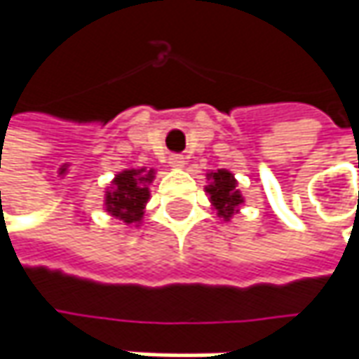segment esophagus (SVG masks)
<instances>
[{
  "label": "esophagus",
  "instance_id": "1",
  "mask_svg": "<svg viewBox=\"0 0 359 359\" xmlns=\"http://www.w3.org/2000/svg\"><path fill=\"white\" fill-rule=\"evenodd\" d=\"M170 165L180 170V168L186 165V158H184V156H170Z\"/></svg>",
  "mask_w": 359,
  "mask_h": 359
}]
</instances>
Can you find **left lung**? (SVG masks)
Returning a JSON list of instances; mask_svg holds the SVG:
<instances>
[{"label": "left lung", "instance_id": "left-lung-1", "mask_svg": "<svg viewBox=\"0 0 359 359\" xmlns=\"http://www.w3.org/2000/svg\"><path fill=\"white\" fill-rule=\"evenodd\" d=\"M208 186H203L205 196L210 200V205L217 217L224 222H229L236 214H240L241 205L245 203V198L238 187V180L229 170H210L205 173Z\"/></svg>", "mask_w": 359, "mask_h": 359}]
</instances>
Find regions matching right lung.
<instances>
[{"label":"right lung","instance_id":"right-lung-1","mask_svg":"<svg viewBox=\"0 0 359 359\" xmlns=\"http://www.w3.org/2000/svg\"><path fill=\"white\" fill-rule=\"evenodd\" d=\"M154 180V168H128L116 173L104 191V210L107 215L118 219L126 228H140Z\"/></svg>","mask_w":359,"mask_h":359}]
</instances>
